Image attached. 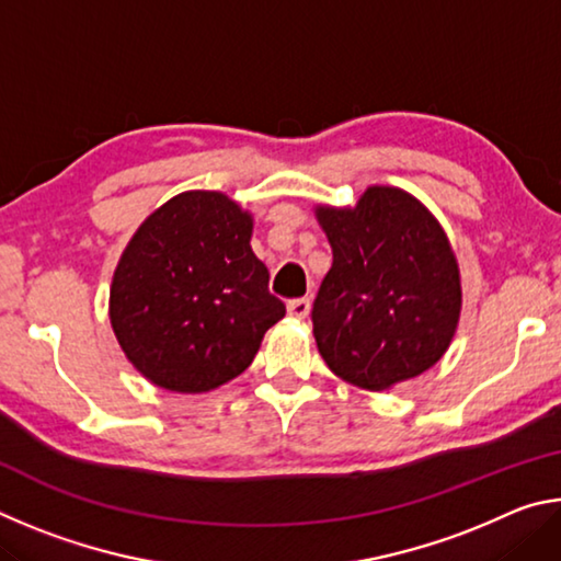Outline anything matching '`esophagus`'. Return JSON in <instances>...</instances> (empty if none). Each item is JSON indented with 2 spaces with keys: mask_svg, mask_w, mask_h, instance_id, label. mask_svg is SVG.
Listing matches in <instances>:
<instances>
[{
  "mask_svg": "<svg viewBox=\"0 0 561 561\" xmlns=\"http://www.w3.org/2000/svg\"><path fill=\"white\" fill-rule=\"evenodd\" d=\"M309 309H311V301L309 299H291L289 304H287V311H289V317L291 319H307L309 317Z\"/></svg>",
  "mask_w": 561,
  "mask_h": 561,
  "instance_id": "1",
  "label": "esophagus"
}]
</instances>
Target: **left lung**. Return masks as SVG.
<instances>
[{"mask_svg":"<svg viewBox=\"0 0 561 561\" xmlns=\"http://www.w3.org/2000/svg\"><path fill=\"white\" fill-rule=\"evenodd\" d=\"M334 262L311 324L339 378L386 391L448 351L460 319V272L440 222L405 190L374 185L356 207H317Z\"/></svg>","mask_w":561,"mask_h":561,"instance_id":"left-lung-1","label":"left lung"}]
</instances>
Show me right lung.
<instances>
[{"label":"right lung","mask_w":561,"mask_h":561,"mask_svg":"<svg viewBox=\"0 0 561 561\" xmlns=\"http://www.w3.org/2000/svg\"><path fill=\"white\" fill-rule=\"evenodd\" d=\"M252 215L222 193L170 197L133 234L111 284V327L150 383L205 393L252 364L284 317L254 257Z\"/></svg>","instance_id":"obj_1"}]
</instances>
